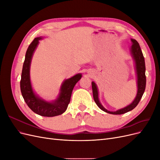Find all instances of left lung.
<instances>
[{"mask_svg":"<svg viewBox=\"0 0 160 160\" xmlns=\"http://www.w3.org/2000/svg\"><path fill=\"white\" fill-rule=\"evenodd\" d=\"M132 45L130 47V54L132 55L135 62V70L137 77V94L134 100L129 105L125 106V108L119 109L114 111H109L106 109L103 106L101 105L99 99V91L98 86L94 81H92V90H93V99L96 104L98 107L106 113L113 115H121L128 112V111L133 109L139 103L140 99H142V95L146 89V65H145V60L143 55L141 48L138 41L133 38H131Z\"/></svg>","mask_w":160,"mask_h":160,"instance_id":"left-lung-1","label":"left lung"}]
</instances>
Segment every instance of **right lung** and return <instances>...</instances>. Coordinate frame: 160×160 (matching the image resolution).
Masks as SVG:
<instances>
[{"label": "right lung", "mask_w": 160, "mask_h": 160, "mask_svg": "<svg viewBox=\"0 0 160 160\" xmlns=\"http://www.w3.org/2000/svg\"><path fill=\"white\" fill-rule=\"evenodd\" d=\"M42 38V37L35 38L28 47L22 70L21 91L24 100L33 112L44 117H54L61 115L66 111L72 89L81 79L82 74L77 73L71 78L65 79L60 88L59 94L55 100L48 101L36 94L31 84L30 68L32 55Z\"/></svg>", "instance_id": "right-lung-1"}]
</instances>
